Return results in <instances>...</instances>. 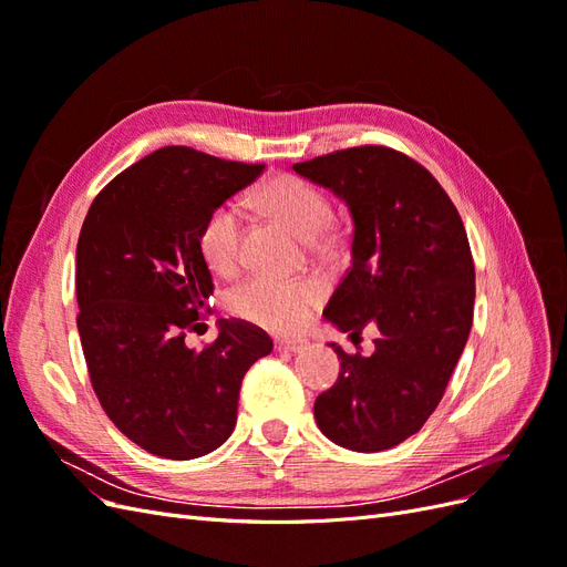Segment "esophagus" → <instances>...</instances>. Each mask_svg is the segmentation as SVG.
Masks as SVG:
<instances>
[{
  "instance_id": "34e87169",
  "label": "esophagus",
  "mask_w": 567,
  "mask_h": 567,
  "mask_svg": "<svg viewBox=\"0 0 567 567\" xmlns=\"http://www.w3.org/2000/svg\"><path fill=\"white\" fill-rule=\"evenodd\" d=\"M307 348V340L302 338H286V340H277V350L279 352H300Z\"/></svg>"
}]
</instances>
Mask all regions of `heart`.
Here are the masks:
<instances>
[{
	"label": "heart",
	"instance_id": "1",
	"mask_svg": "<svg viewBox=\"0 0 567 567\" xmlns=\"http://www.w3.org/2000/svg\"><path fill=\"white\" fill-rule=\"evenodd\" d=\"M255 208L293 229L317 250L336 244L331 231L333 205L312 182L293 175H279L257 188ZM244 215L234 203H221L205 217L198 231V250L205 265L217 274H229L241 260ZM321 298V286L312 279H274L265 274L238 284L229 293L231 312L269 331H296L310 317Z\"/></svg>",
	"mask_w": 567,
	"mask_h": 567
}]
</instances>
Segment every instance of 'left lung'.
<instances>
[{
    "mask_svg": "<svg viewBox=\"0 0 567 567\" xmlns=\"http://www.w3.org/2000/svg\"><path fill=\"white\" fill-rule=\"evenodd\" d=\"M331 188L354 219L352 267L326 319L359 338L379 326L369 357L338 346V381L315 402L321 433L354 452H383L437 409L473 326L475 265L452 198L427 169L388 146H352L296 163Z\"/></svg>",
    "mask_w": 567,
    "mask_h": 567,
    "instance_id": "1",
    "label": "left lung"
}]
</instances>
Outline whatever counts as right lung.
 <instances>
[{"instance_id":"obj_1","label":"right lung","mask_w":567,"mask_h":567,"mask_svg":"<svg viewBox=\"0 0 567 567\" xmlns=\"http://www.w3.org/2000/svg\"><path fill=\"white\" fill-rule=\"evenodd\" d=\"M262 169L165 146L113 177L82 221L84 362L106 416L148 454L186 461L217 450L236 425L246 371L274 348L241 319L221 321L198 352L184 342L215 288L198 250L203 221Z\"/></svg>"}]
</instances>
